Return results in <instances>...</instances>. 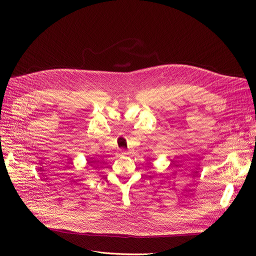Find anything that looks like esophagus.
I'll list each match as a JSON object with an SVG mask.
<instances>
[{
    "instance_id": "34e87169",
    "label": "esophagus",
    "mask_w": 256,
    "mask_h": 256,
    "mask_svg": "<svg viewBox=\"0 0 256 256\" xmlns=\"http://www.w3.org/2000/svg\"><path fill=\"white\" fill-rule=\"evenodd\" d=\"M120 154H122V156H128V152H126V150H121V152H120Z\"/></svg>"
}]
</instances>
